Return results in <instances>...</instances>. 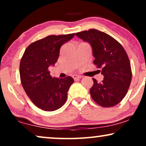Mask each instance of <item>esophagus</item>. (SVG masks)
Listing matches in <instances>:
<instances>
[{"label": "esophagus", "instance_id": "esophagus-1", "mask_svg": "<svg viewBox=\"0 0 146 146\" xmlns=\"http://www.w3.org/2000/svg\"><path fill=\"white\" fill-rule=\"evenodd\" d=\"M72 77H73V78H74V80H78L81 79L82 78V76H81L76 75V74L73 75Z\"/></svg>", "mask_w": 146, "mask_h": 146}]
</instances>
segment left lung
I'll return each instance as SVG.
<instances>
[{
	"label": "left lung",
	"instance_id": "obj_1",
	"mask_svg": "<svg viewBox=\"0 0 146 146\" xmlns=\"http://www.w3.org/2000/svg\"><path fill=\"white\" fill-rule=\"evenodd\" d=\"M91 46L94 64L102 68L104 80L90 90L92 98L104 108L117 105L122 100L130 85L131 70L128 56L122 46L110 36L96 29L76 34Z\"/></svg>",
	"mask_w": 146,
	"mask_h": 146
}]
</instances>
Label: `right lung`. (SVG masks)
I'll list each match as a JSON object with an SVG mask.
<instances>
[{
  "label": "right lung",
  "mask_w": 146,
  "mask_h": 146,
  "mask_svg": "<svg viewBox=\"0 0 146 146\" xmlns=\"http://www.w3.org/2000/svg\"><path fill=\"white\" fill-rule=\"evenodd\" d=\"M75 34L52 35L30 44L20 64L21 84L28 96L38 108L52 111L60 108L67 100L68 91L74 82L70 76L53 78L48 68L54 66L60 48Z\"/></svg>",
  "instance_id": "1"
}]
</instances>
